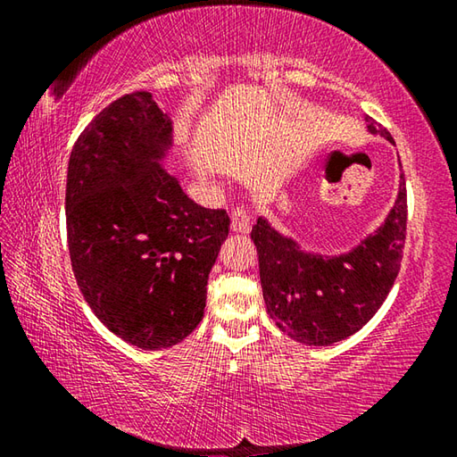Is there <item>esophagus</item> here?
I'll return each instance as SVG.
<instances>
[{
	"label": "esophagus",
	"mask_w": 457,
	"mask_h": 457,
	"mask_svg": "<svg viewBox=\"0 0 457 457\" xmlns=\"http://www.w3.org/2000/svg\"><path fill=\"white\" fill-rule=\"evenodd\" d=\"M229 228L231 231H236V234H247V231H250V215H247L244 207H236V210L231 212Z\"/></svg>",
	"instance_id": "esophagus-1"
}]
</instances>
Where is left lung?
Wrapping results in <instances>:
<instances>
[{
	"instance_id": "1",
	"label": "left lung",
	"mask_w": 457,
	"mask_h": 457,
	"mask_svg": "<svg viewBox=\"0 0 457 457\" xmlns=\"http://www.w3.org/2000/svg\"><path fill=\"white\" fill-rule=\"evenodd\" d=\"M367 130L393 143L389 130L365 117ZM407 229L405 175L391 212L373 234L349 252L303 250L296 239L258 218L252 239L270 319L298 343L328 346L349 338L373 319L395 284Z\"/></svg>"
}]
</instances>
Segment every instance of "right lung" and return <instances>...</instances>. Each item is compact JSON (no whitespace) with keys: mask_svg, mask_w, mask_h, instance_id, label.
<instances>
[{"mask_svg":"<svg viewBox=\"0 0 457 457\" xmlns=\"http://www.w3.org/2000/svg\"><path fill=\"white\" fill-rule=\"evenodd\" d=\"M171 146V119L151 92H130L90 120L68 161L76 282L96 319L145 351L195 330L229 231L226 212L197 205L165 171Z\"/></svg>","mask_w":457,"mask_h":457,"instance_id":"obj_1","label":"right lung"}]
</instances>
